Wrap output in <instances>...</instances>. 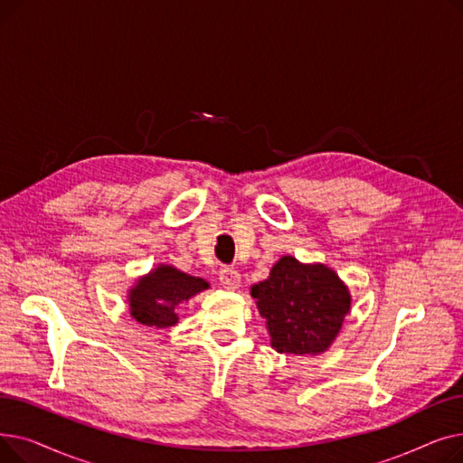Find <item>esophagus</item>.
Wrapping results in <instances>:
<instances>
[{"label":"esophagus","instance_id":"34e87169","mask_svg":"<svg viewBox=\"0 0 463 463\" xmlns=\"http://www.w3.org/2000/svg\"><path fill=\"white\" fill-rule=\"evenodd\" d=\"M240 281H241V278H240L238 270H234V269H223L222 272H219V283H222L229 290H236L240 287Z\"/></svg>","mask_w":463,"mask_h":463}]
</instances>
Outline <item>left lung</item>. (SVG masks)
Here are the masks:
<instances>
[{
    "label": "left lung",
    "mask_w": 463,
    "mask_h": 463,
    "mask_svg": "<svg viewBox=\"0 0 463 463\" xmlns=\"http://www.w3.org/2000/svg\"><path fill=\"white\" fill-rule=\"evenodd\" d=\"M278 353L321 354L342 330L351 309L347 285L328 266L281 257L270 276L251 287Z\"/></svg>",
    "instance_id": "obj_1"
}]
</instances>
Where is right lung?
Instances as JSON below:
<instances>
[{"instance_id":"add662e5","label":"right lung","mask_w":463,"mask_h":463,"mask_svg":"<svg viewBox=\"0 0 463 463\" xmlns=\"http://www.w3.org/2000/svg\"><path fill=\"white\" fill-rule=\"evenodd\" d=\"M208 287L203 278L180 272L175 266L159 264L129 288V313L144 326H175L178 323L176 307Z\"/></svg>"}]
</instances>
